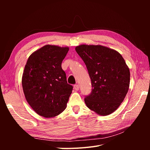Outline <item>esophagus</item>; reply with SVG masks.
Segmentation results:
<instances>
[{
    "instance_id": "34e87169",
    "label": "esophagus",
    "mask_w": 150,
    "mask_h": 150,
    "mask_svg": "<svg viewBox=\"0 0 150 150\" xmlns=\"http://www.w3.org/2000/svg\"><path fill=\"white\" fill-rule=\"evenodd\" d=\"M74 89L76 91H78V90H79V85H78V84H75V85L74 86Z\"/></svg>"
}]
</instances>
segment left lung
<instances>
[{
  "mask_svg": "<svg viewBox=\"0 0 150 150\" xmlns=\"http://www.w3.org/2000/svg\"><path fill=\"white\" fill-rule=\"evenodd\" d=\"M76 51L82 58L91 79L92 91L84 101L96 114L115 112L128 91L130 72L121 54L101 45L81 44Z\"/></svg>",
  "mask_w": 150,
  "mask_h": 150,
  "instance_id": "1",
  "label": "left lung"
}]
</instances>
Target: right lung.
Here are the masks:
<instances>
[{
    "label": "right lung",
    "mask_w": 150,
    "mask_h": 150,
    "mask_svg": "<svg viewBox=\"0 0 150 150\" xmlns=\"http://www.w3.org/2000/svg\"><path fill=\"white\" fill-rule=\"evenodd\" d=\"M69 47L46 45L32 53L22 77L26 101L38 115L46 118L66 108L72 86L67 84L61 64Z\"/></svg>",
    "instance_id": "right-lung-1"
}]
</instances>
